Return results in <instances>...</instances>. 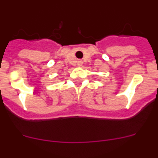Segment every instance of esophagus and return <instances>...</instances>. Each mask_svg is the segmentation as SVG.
Wrapping results in <instances>:
<instances>
[{"label":"esophagus","instance_id":"esophagus-1","mask_svg":"<svg viewBox=\"0 0 158 158\" xmlns=\"http://www.w3.org/2000/svg\"><path fill=\"white\" fill-rule=\"evenodd\" d=\"M77 65H82V62H81V61H78Z\"/></svg>","mask_w":158,"mask_h":158}]
</instances>
